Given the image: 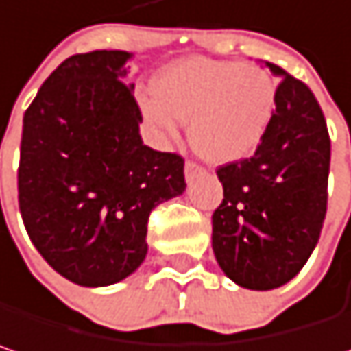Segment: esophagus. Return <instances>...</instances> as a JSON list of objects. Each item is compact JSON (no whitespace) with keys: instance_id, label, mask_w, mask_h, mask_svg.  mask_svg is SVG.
<instances>
[{"instance_id":"esophagus-1","label":"esophagus","mask_w":351,"mask_h":351,"mask_svg":"<svg viewBox=\"0 0 351 351\" xmlns=\"http://www.w3.org/2000/svg\"><path fill=\"white\" fill-rule=\"evenodd\" d=\"M201 171H203V169H201L197 162H193V160H186V162H184V176H186V180H189V182H191L195 176L199 175Z\"/></svg>"}]
</instances>
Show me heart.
Masks as SVG:
<instances>
[{"instance_id": "b5f03b06", "label": "heart", "mask_w": 351, "mask_h": 351, "mask_svg": "<svg viewBox=\"0 0 351 351\" xmlns=\"http://www.w3.org/2000/svg\"><path fill=\"white\" fill-rule=\"evenodd\" d=\"M152 94L141 100L152 130L171 141L178 120H191V146L213 165L249 158L263 143L277 106V88L265 70L210 58L171 64L154 78Z\"/></svg>"}]
</instances>
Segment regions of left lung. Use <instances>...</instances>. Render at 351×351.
<instances>
[{"mask_svg": "<svg viewBox=\"0 0 351 351\" xmlns=\"http://www.w3.org/2000/svg\"><path fill=\"white\" fill-rule=\"evenodd\" d=\"M269 130L251 158L217 171L223 203L213 213V253L245 289L291 281L313 253L328 208L332 144L311 90L283 68Z\"/></svg>", "mask_w": 351, "mask_h": 351, "instance_id": "1", "label": "left lung"}]
</instances>
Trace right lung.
Instances as JSON below:
<instances>
[{
    "label": "right lung",
    "mask_w": 351,
    "mask_h": 351,
    "mask_svg": "<svg viewBox=\"0 0 351 351\" xmlns=\"http://www.w3.org/2000/svg\"><path fill=\"white\" fill-rule=\"evenodd\" d=\"M130 51L62 62L23 114L17 193L25 231L51 269L106 287L146 257L150 210L184 193V160L141 138Z\"/></svg>",
    "instance_id": "1"
}]
</instances>
